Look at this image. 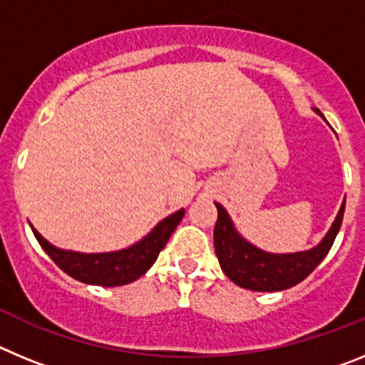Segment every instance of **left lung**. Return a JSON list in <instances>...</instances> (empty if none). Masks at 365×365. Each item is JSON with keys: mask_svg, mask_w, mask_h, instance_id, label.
I'll return each mask as SVG.
<instances>
[{"mask_svg": "<svg viewBox=\"0 0 365 365\" xmlns=\"http://www.w3.org/2000/svg\"><path fill=\"white\" fill-rule=\"evenodd\" d=\"M215 206H217V221L214 228V247L222 272L235 285L248 291L276 292L291 289L296 283L303 282L327 256L341 227L346 201L341 202L333 227L329 228L320 245L305 252L294 254H270L259 250L237 234L227 210L219 202H215Z\"/></svg>", "mask_w": 365, "mask_h": 365, "instance_id": "left-lung-1", "label": "left lung"}]
</instances>
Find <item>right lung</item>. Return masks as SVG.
Wrapping results in <instances>:
<instances>
[{
	"instance_id": "add662e5",
	"label": "right lung",
	"mask_w": 365,
	"mask_h": 365,
	"mask_svg": "<svg viewBox=\"0 0 365 365\" xmlns=\"http://www.w3.org/2000/svg\"><path fill=\"white\" fill-rule=\"evenodd\" d=\"M185 217V208L175 214L168 215L166 219L157 225L146 237L117 252L102 254H82L73 250H62L51 245L49 241L41 237L36 228H32V234L41 245L45 252L49 254L51 259L56 263L71 278L78 279L82 283L100 287H120L138 279L143 274L148 272L159 252L166 247L170 235L177 228L180 219Z\"/></svg>"
}]
</instances>
